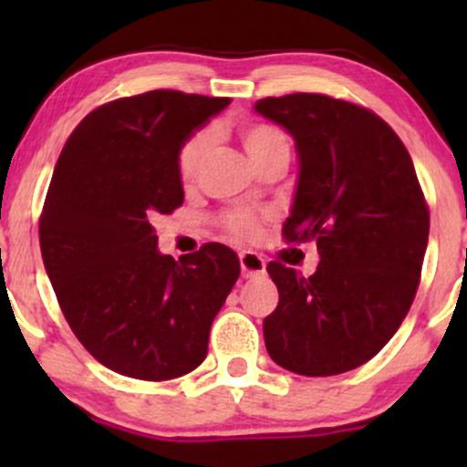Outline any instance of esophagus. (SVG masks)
<instances>
[{
  "label": "esophagus",
  "instance_id": "esophagus-1",
  "mask_svg": "<svg viewBox=\"0 0 467 467\" xmlns=\"http://www.w3.org/2000/svg\"><path fill=\"white\" fill-rule=\"evenodd\" d=\"M239 264H241V275L245 278H254V276H261L265 272V261L261 259L256 252H241L239 254Z\"/></svg>",
  "mask_w": 467,
  "mask_h": 467
}]
</instances>
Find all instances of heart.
I'll return each mask as SVG.
<instances>
[{
	"mask_svg": "<svg viewBox=\"0 0 467 467\" xmlns=\"http://www.w3.org/2000/svg\"><path fill=\"white\" fill-rule=\"evenodd\" d=\"M241 140H244V147L252 162H261L267 153L275 151L281 144H287L285 138H283L281 131H276L275 127L270 125H245L241 130ZM208 149H211V136L208 133H195L184 147L180 149L178 155V173L180 180L184 184H191L192 180L200 173L203 160H206ZM228 233L234 234V237H254L256 230H259V223L256 219L248 215V213H230L223 219Z\"/></svg>",
	"mask_w": 467,
	"mask_h": 467,
	"instance_id": "b5f03b06",
	"label": "heart"
}]
</instances>
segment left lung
<instances>
[{
  "instance_id": "8db88e82",
  "label": "left lung",
  "mask_w": 467,
  "mask_h": 467,
  "mask_svg": "<svg viewBox=\"0 0 467 467\" xmlns=\"http://www.w3.org/2000/svg\"><path fill=\"white\" fill-rule=\"evenodd\" d=\"M294 138L298 180L283 234L314 239L320 264L301 276L267 265L278 289L265 349L287 371L325 378L360 367L409 314L428 245L415 166L387 122L323 94L256 100Z\"/></svg>"
}]
</instances>
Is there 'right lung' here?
<instances>
[{
  "label": "right lung",
  "mask_w": 467,
  "mask_h": 467,
  "mask_svg": "<svg viewBox=\"0 0 467 467\" xmlns=\"http://www.w3.org/2000/svg\"><path fill=\"white\" fill-rule=\"evenodd\" d=\"M228 103L173 89L114 100L80 120L57 160L39 222L47 278L80 345L127 378L200 367L239 278L226 245L175 261L151 223L184 202L180 149Z\"/></svg>",
  "instance_id": "obj_1"
}]
</instances>
